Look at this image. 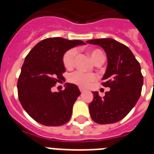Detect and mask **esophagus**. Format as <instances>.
I'll use <instances>...</instances> for the list:
<instances>
[{
	"label": "esophagus",
	"instance_id": "1",
	"mask_svg": "<svg viewBox=\"0 0 154 154\" xmlns=\"http://www.w3.org/2000/svg\"><path fill=\"white\" fill-rule=\"evenodd\" d=\"M80 91H81V93H82V94H84L85 92V90L84 89H82V87H80Z\"/></svg>",
	"mask_w": 154,
	"mask_h": 154
}]
</instances>
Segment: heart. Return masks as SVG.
Listing matches in <instances>:
<instances>
[{"label":"heart","instance_id":"b5f03b06","mask_svg":"<svg viewBox=\"0 0 154 154\" xmlns=\"http://www.w3.org/2000/svg\"><path fill=\"white\" fill-rule=\"evenodd\" d=\"M76 49H70L65 53L63 58V63L65 67H72L74 63V57L76 55ZM89 54L93 62L95 63L98 60H104V54L99 49H91L89 51ZM96 79V76L94 73L90 72H85L82 71H76L72 72L69 76V81L76 85H78L82 87H88L92 82Z\"/></svg>","mask_w":154,"mask_h":154}]
</instances>
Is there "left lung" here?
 <instances>
[{
  "label": "left lung",
  "instance_id": "1",
  "mask_svg": "<svg viewBox=\"0 0 154 154\" xmlns=\"http://www.w3.org/2000/svg\"><path fill=\"white\" fill-rule=\"evenodd\" d=\"M87 43L101 46L106 53L107 68L102 85L109 87L103 97L94 92L89 105L92 119L98 124H111L123 119L141 96L143 76L140 64L125 45L112 38L94 39Z\"/></svg>",
  "mask_w": 154,
  "mask_h": 154
}]
</instances>
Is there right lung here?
<instances>
[{
	"instance_id": "obj_1",
	"label": "right lung",
	"mask_w": 154,
	"mask_h": 154,
	"mask_svg": "<svg viewBox=\"0 0 154 154\" xmlns=\"http://www.w3.org/2000/svg\"><path fill=\"white\" fill-rule=\"evenodd\" d=\"M82 45L85 43L80 40L47 38L38 42L25 57L17 82L18 97L24 109L40 124L59 126L72 116L73 104L81 94L78 87L66 83L63 91L53 92L52 88L64 79L65 53Z\"/></svg>"
}]
</instances>
